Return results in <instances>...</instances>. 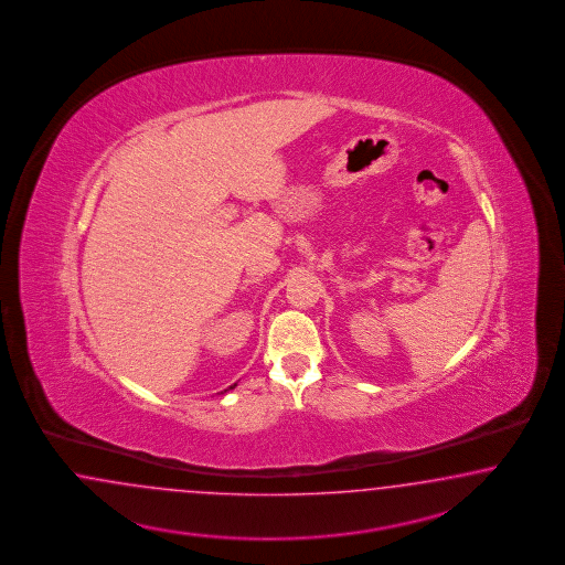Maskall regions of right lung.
Listing matches in <instances>:
<instances>
[{
  "label": "right lung",
  "instance_id": "obj_1",
  "mask_svg": "<svg viewBox=\"0 0 565 565\" xmlns=\"http://www.w3.org/2000/svg\"><path fill=\"white\" fill-rule=\"evenodd\" d=\"M234 387H236V383H234V385H230V390H234ZM230 390H223V392H230ZM222 392V394H223Z\"/></svg>",
  "mask_w": 565,
  "mask_h": 565
}]
</instances>
